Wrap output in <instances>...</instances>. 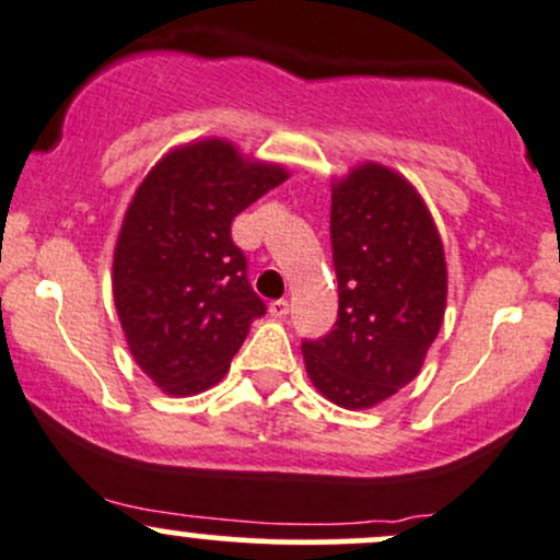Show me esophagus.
Returning <instances> with one entry per match:
<instances>
[{
	"label": "esophagus",
	"mask_w": 560,
	"mask_h": 560,
	"mask_svg": "<svg viewBox=\"0 0 560 560\" xmlns=\"http://www.w3.org/2000/svg\"><path fill=\"white\" fill-rule=\"evenodd\" d=\"M268 313L273 318H287L290 316V303H287V300H273V303L268 305Z\"/></svg>",
	"instance_id": "1"
}]
</instances>
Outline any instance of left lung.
<instances>
[{"label":"left lung","instance_id":"obj_1","mask_svg":"<svg viewBox=\"0 0 560 560\" xmlns=\"http://www.w3.org/2000/svg\"><path fill=\"white\" fill-rule=\"evenodd\" d=\"M331 252L340 311L303 342L313 388L342 409H372L425 364L446 313V255L425 199L407 177L361 162L331 180Z\"/></svg>","mask_w":560,"mask_h":560}]
</instances>
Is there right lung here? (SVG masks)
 <instances>
[{
    "label": "right lung",
    "mask_w": 560,
    "mask_h": 560,
    "mask_svg": "<svg viewBox=\"0 0 560 560\" xmlns=\"http://www.w3.org/2000/svg\"><path fill=\"white\" fill-rule=\"evenodd\" d=\"M287 177L284 164L214 135L170 149L135 188L110 290L135 364L167 396L218 385L252 322L266 316L231 223Z\"/></svg>",
    "instance_id": "add662e5"
}]
</instances>
